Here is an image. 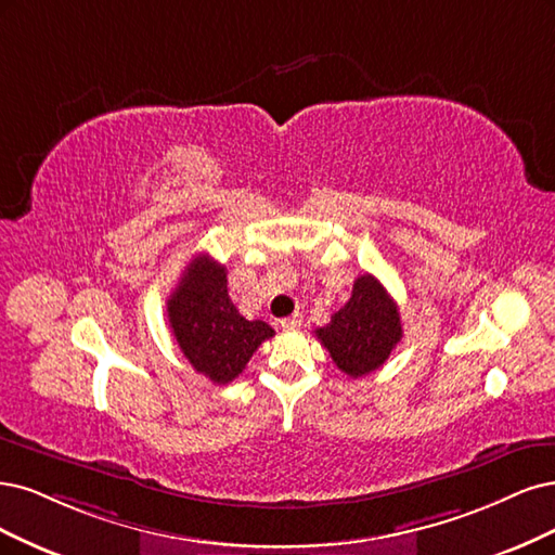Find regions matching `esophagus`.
I'll list each match as a JSON object with an SVG mask.
<instances>
[{"label":"esophagus","instance_id":"34e87169","mask_svg":"<svg viewBox=\"0 0 555 555\" xmlns=\"http://www.w3.org/2000/svg\"><path fill=\"white\" fill-rule=\"evenodd\" d=\"M299 325H301V315H299V313L279 320V327H281V330H297Z\"/></svg>","mask_w":555,"mask_h":555}]
</instances>
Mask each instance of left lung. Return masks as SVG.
<instances>
[{"instance_id": "1", "label": "left lung", "mask_w": 555, "mask_h": 555, "mask_svg": "<svg viewBox=\"0 0 555 555\" xmlns=\"http://www.w3.org/2000/svg\"><path fill=\"white\" fill-rule=\"evenodd\" d=\"M315 336L338 369L350 378H362L380 369L401 341L399 307L378 279L362 274L354 279L350 299Z\"/></svg>"}]
</instances>
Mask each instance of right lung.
Instances as JSON below:
<instances>
[{"mask_svg":"<svg viewBox=\"0 0 555 555\" xmlns=\"http://www.w3.org/2000/svg\"><path fill=\"white\" fill-rule=\"evenodd\" d=\"M225 267L195 256L168 299L170 330L191 366L217 385L237 378L274 330L246 320L228 295Z\"/></svg>","mask_w":555,"mask_h":555,"instance_id":"right-lung-1","label":"right lung"}]
</instances>
